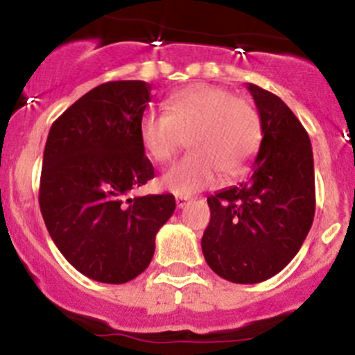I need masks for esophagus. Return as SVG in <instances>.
<instances>
[{
  "label": "esophagus",
  "mask_w": 355,
  "mask_h": 355,
  "mask_svg": "<svg viewBox=\"0 0 355 355\" xmlns=\"http://www.w3.org/2000/svg\"><path fill=\"white\" fill-rule=\"evenodd\" d=\"M191 198L189 196H177V207L178 209H184L189 202H191Z\"/></svg>",
  "instance_id": "esophagus-1"
}]
</instances>
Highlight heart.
<instances>
[{"mask_svg": "<svg viewBox=\"0 0 355 355\" xmlns=\"http://www.w3.org/2000/svg\"><path fill=\"white\" fill-rule=\"evenodd\" d=\"M166 111H146L139 121V139L151 159L168 163L189 137L192 149L161 178V185L178 196H191L218 184L223 171L235 177L256 156L263 139V121L256 105L228 89L196 84L168 98Z\"/></svg>", "mask_w": 355, "mask_h": 355, "instance_id": "heart-1", "label": "heart"}]
</instances>
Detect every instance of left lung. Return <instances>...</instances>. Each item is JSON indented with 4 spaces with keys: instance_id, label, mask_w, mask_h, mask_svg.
I'll list each match as a JSON object with an SVG mask.
<instances>
[{
    "instance_id": "8db88e82",
    "label": "left lung",
    "mask_w": 355,
    "mask_h": 355,
    "mask_svg": "<svg viewBox=\"0 0 355 355\" xmlns=\"http://www.w3.org/2000/svg\"><path fill=\"white\" fill-rule=\"evenodd\" d=\"M263 121L249 180L207 198L211 220L200 247L206 263L234 284H259L299 252L314 220L309 135L273 92L247 84Z\"/></svg>"
}]
</instances>
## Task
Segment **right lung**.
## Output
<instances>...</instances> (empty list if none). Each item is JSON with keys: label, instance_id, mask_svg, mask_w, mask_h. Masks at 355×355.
<instances>
[{"label": "right lung", "instance_id": "add662e5", "mask_svg": "<svg viewBox=\"0 0 355 355\" xmlns=\"http://www.w3.org/2000/svg\"><path fill=\"white\" fill-rule=\"evenodd\" d=\"M149 101L148 82H106L77 99L46 141L39 187L46 228L68 263L101 284L139 277L175 211L171 194L128 198L155 177L139 139Z\"/></svg>", "mask_w": 355, "mask_h": 355}]
</instances>
